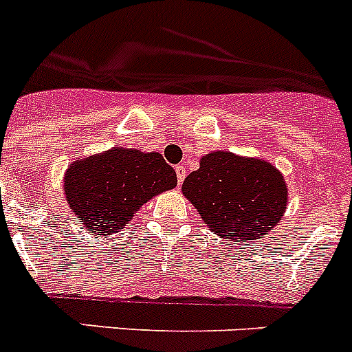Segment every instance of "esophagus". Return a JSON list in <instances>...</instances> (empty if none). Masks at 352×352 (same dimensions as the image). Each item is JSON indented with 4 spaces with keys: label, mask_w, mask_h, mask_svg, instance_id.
<instances>
[{
    "label": "esophagus",
    "mask_w": 352,
    "mask_h": 352,
    "mask_svg": "<svg viewBox=\"0 0 352 352\" xmlns=\"http://www.w3.org/2000/svg\"><path fill=\"white\" fill-rule=\"evenodd\" d=\"M174 170H176V178H178V183H179V185H182L183 179H185V176H186L185 167H183V166H176V167H174Z\"/></svg>",
    "instance_id": "1"
}]
</instances>
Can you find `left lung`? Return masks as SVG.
<instances>
[{
	"label": "left lung",
	"mask_w": 352,
	"mask_h": 352,
	"mask_svg": "<svg viewBox=\"0 0 352 352\" xmlns=\"http://www.w3.org/2000/svg\"><path fill=\"white\" fill-rule=\"evenodd\" d=\"M182 192L211 232L241 245L268 234L287 208L280 170L263 158L238 157L222 149L201 158Z\"/></svg>",
	"instance_id": "8db88e82"
}]
</instances>
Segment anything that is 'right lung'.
<instances>
[{
  "label": "right lung",
  "mask_w": 352,
  "mask_h": 352,
  "mask_svg": "<svg viewBox=\"0 0 352 352\" xmlns=\"http://www.w3.org/2000/svg\"><path fill=\"white\" fill-rule=\"evenodd\" d=\"M63 182L76 222L105 236L120 232L142 204L174 188L178 178L160 153L111 148L72 162Z\"/></svg>",
  "instance_id": "right-lung-1"
}]
</instances>
